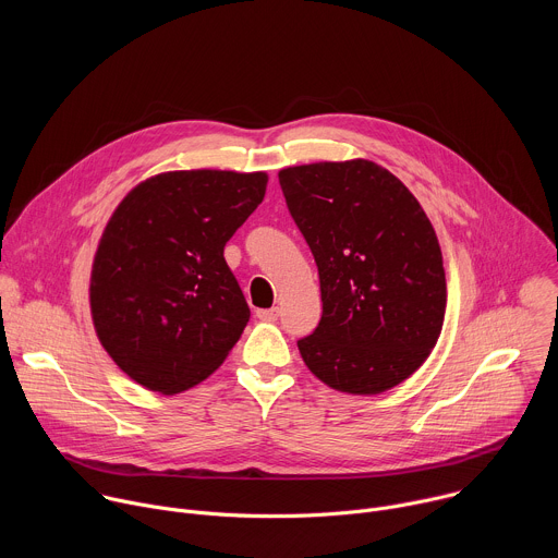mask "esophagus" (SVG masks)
Masks as SVG:
<instances>
[{
  "label": "esophagus",
  "mask_w": 558,
  "mask_h": 558,
  "mask_svg": "<svg viewBox=\"0 0 558 558\" xmlns=\"http://www.w3.org/2000/svg\"><path fill=\"white\" fill-rule=\"evenodd\" d=\"M278 315H280V308H258L256 311V317L263 323H276Z\"/></svg>",
  "instance_id": "obj_1"
}]
</instances>
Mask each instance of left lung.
Wrapping results in <instances>:
<instances>
[{
	"label": "left lung",
	"mask_w": 558,
	"mask_h": 558,
	"mask_svg": "<svg viewBox=\"0 0 558 558\" xmlns=\"http://www.w3.org/2000/svg\"><path fill=\"white\" fill-rule=\"evenodd\" d=\"M278 179L320 276V325L298 342L304 364L349 395L402 384L435 349L448 298L420 201L368 158L293 166Z\"/></svg>",
	"instance_id": "8db88e82"
}]
</instances>
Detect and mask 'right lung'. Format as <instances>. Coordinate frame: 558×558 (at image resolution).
I'll use <instances>...</instances> for the list:
<instances>
[{
  "mask_svg": "<svg viewBox=\"0 0 558 558\" xmlns=\"http://www.w3.org/2000/svg\"><path fill=\"white\" fill-rule=\"evenodd\" d=\"M267 181V172H161L112 211L93 260L90 315L101 347L143 388L183 392L241 340L250 306L222 252Z\"/></svg>",
  "mask_w": 558,
  "mask_h": 558,
  "instance_id": "right-lung-1",
  "label": "right lung"
}]
</instances>
